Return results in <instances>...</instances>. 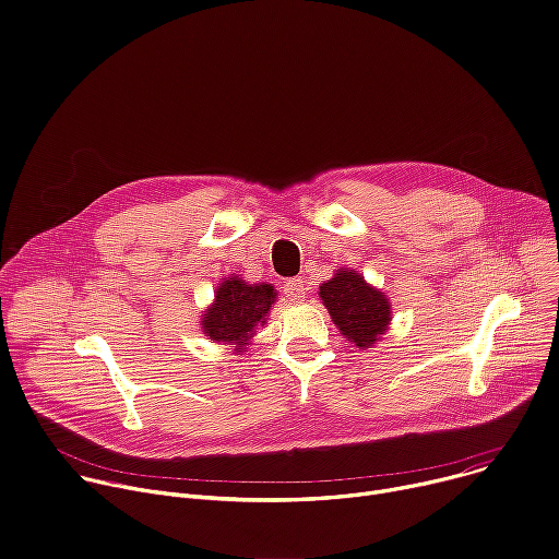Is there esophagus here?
<instances>
[{
    "label": "esophagus",
    "mask_w": 559,
    "mask_h": 559,
    "mask_svg": "<svg viewBox=\"0 0 559 559\" xmlns=\"http://www.w3.org/2000/svg\"><path fill=\"white\" fill-rule=\"evenodd\" d=\"M287 287H289V292H292V294H300V289H302V281H300V278H292V281L287 283Z\"/></svg>",
    "instance_id": "1"
}]
</instances>
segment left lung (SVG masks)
Masks as SVG:
<instances>
[{"instance_id": "left-lung-1", "label": "left lung", "mask_w": 559, "mask_h": 559, "mask_svg": "<svg viewBox=\"0 0 559 559\" xmlns=\"http://www.w3.org/2000/svg\"><path fill=\"white\" fill-rule=\"evenodd\" d=\"M319 294L338 330L359 347L372 345L390 323L385 294L370 287L357 272L338 270Z\"/></svg>"}]
</instances>
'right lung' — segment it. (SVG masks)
<instances>
[{"label":"right lung","mask_w":559,"mask_h":559,"mask_svg":"<svg viewBox=\"0 0 559 559\" xmlns=\"http://www.w3.org/2000/svg\"><path fill=\"white\" fill-rule=\"evenodd\" d=\"M274 298L276 292L270 285H247L234 276L218 287L216 302L202 317V328L212 341L229 343L242 352L257 328L265 323Z\"/></svg>","instance_id":"obj_1"}]
</instances>
